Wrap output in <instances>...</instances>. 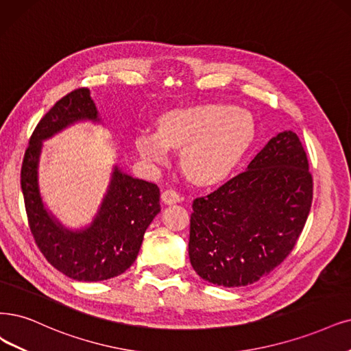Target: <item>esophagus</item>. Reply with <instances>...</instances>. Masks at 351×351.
Returning <instances> with one entry per match:
<instances>
[{
  "instance_id": "34e87169",
  "label": "esophagus",
  "mask_w": 351,
  "mask_h": 351,
  "mask_svg": "<svg viewBox=\"0 0 351 351\" xmlns=\"http://www.w3.org/2000/svg\"><path fill=\"white\" fill-rule=\"evenodd\" d=\"M180 199H182V197H180V193L175 189H166L162 192V201L165 204H176V202H180Z\"/></svg>"
}]
</instances>
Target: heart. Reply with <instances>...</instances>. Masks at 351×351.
<instances>
[{"label": "heart", "mask_w": 351, "mask_h": 351, "mask_svg": "<svg viewBox=\"0 0 351 351\" xmlns=\"http://www.w3.org/2000/svg\"><path fill=\"white\" fill-rule=\"evenodd\" d=\"M254 137L249 111L223 104L169 111L158 121V134H140L136 146L143 159L162 165L167 147L180 149V165L198 184L224 178Z\"/></svg>", "instance_id": "obj_1"}]
</instances>
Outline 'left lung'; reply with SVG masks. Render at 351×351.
Instances as JSON below:
<instances>
[{
    "label": "left lung",
    "mask_w": 351,
    "mask_h": 351,
    "mask_svg": "<svg viewBox=\"0 0 351 351\" xmlns=\"http://www.w3.org/2000/svg\"><path fill=\"white\" fill-rule=\"evenodd\" d=\"M314 182L300 137H271L244 172L192 204L189 261L226 288L269 275L289 256L313 204Z\"/></svg>",
    "instance_id": "obj_1"
}]
</instances>
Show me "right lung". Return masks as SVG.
<instances>
[{"mask_svg":"<svg viewBox=\"0 0 351 351\" xmlns=\"http://www.w3.org/2000/svg\"><path fill=\"white\" fill-rule=\"evenodd\" d=\"M77 120L98 121L88 88H77L60 98L36 125L23 159L21 191L30 231L46 261L75 280H107L134 263L143 236L160 211V191L156 184L128 176L115 167L90 227L82 231L63 228L42 202L37 166L42 141Z\"/></svg>","mask_w":351,"mask_h":351,"instance_id":"right-lung-1","label":"right lung"}]
</instances>
